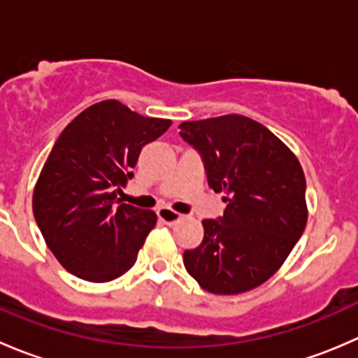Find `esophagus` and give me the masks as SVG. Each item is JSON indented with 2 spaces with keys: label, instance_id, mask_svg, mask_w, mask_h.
Segmentation results:
<instances>
[{
  "label": "esophagus",
  "instance_id": "1",
  "mask_svg": "<svg viewBox=\"0 0 358 358\" xmlns=\"http://www.w3.org/2000/svg\"><path fill=\"white\" fill-rule=\"evenodd\" d=\"M157 216L162 220V222L168 223V225H175V223H178L180 220L183 218V215H180V213L176 211H171V209L168 208L157 209Z\"/></svg>",
  "mask_w": 358,
  "mask_h": 358
}]
</instances>
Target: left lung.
Listing matches in <instances>:
<instances>
[{"mask_svg":"<svg viewBox=\"0 0 358 358\" xmlns=\"http://www.w3.org/2000/svg\"><path fill=\"white\" fill-rule=\"evenodd\" d=\"M178 128L201 154L208 185L227 202L223 216L202 220L201 246L183 252L187 272L213 294L255 289L280 268L305 230L301 164L246 115L185 121Z\"/></svg>","mask_w":358,"mask_h":358,"instance_id":"1","label":"left lung"}]
</instances>
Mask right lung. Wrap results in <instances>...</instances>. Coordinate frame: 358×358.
I'll return each mask as SVG.
<instances>
[{"instance_id": "obj_1", "label": "right lung", "mask_w": 358, "mask_h": 358, "mask_svg": "<svg viewBox=\"0 0 358 358\" xmlns=\"http://www.w3.org/2000/svg\"><path fill=\"white\" fill-rule=\"evenodd\" d=\"M171 126L117 100H103L69 122L41 169L32 196L36 223L67 272L109 282L136 262L156 213L117 199L143 145Z\"/></svg>"}]
</instances>
